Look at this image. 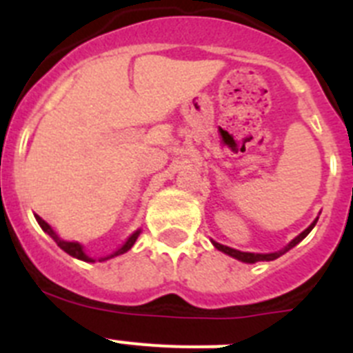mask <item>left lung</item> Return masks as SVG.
<instances>
[{
	"mask_svg": "<svg viewBox=\"0 0 353 353\" xmlns=\"http://www.w3.org/2000/svg\"><path fill=\"white\" fill-rule=\"evenodd\" d=\"M316 221H318V219H316ZM316 221H314V223L311 224V226L307 228V230H304V232H302L301 235H299V236H295V239H293L292 242H290V244L286 245L285 249H283V251L270 252V254H258V252H242V251H236V249L228 248V245L217 244V242H212V244H214L215 248L219 249V251L226 252V254H230V256L236 258V260H240V261H245V263H254V261H272V260H276V258H279V256H281V254H285V252L288 251V249H292L293 245H297L299 242H301V240L304 239V236L307 235V233H310L311 230H313V228H314V224H316Z\"/></svg>",
	"mask_w": 353,
	"mask_h": 353,
	"instance_id": "left-lung-1",
	"label": "left lung"
}]
</instances>
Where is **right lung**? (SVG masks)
<instances>
[{"label":"right lung","instance_id":"obj_1","mask_svg":"<svg viewBox=\"0 0 353 353\" xmlns=\"http://www.w3.org/2000/svg\"><path fill=\"white\" fill-rule=\"evenodd\" d=\"M35 217H37V221H39L40 228H42L43 232L48 233V235H51V236H52V240H54L56 244L60 245V248L63 249L65 252H68V254H70V256L77 258V260H84V261H93L92 258H88V256H86V254H84V251H83V248H81V244H77V242H65V240H61L60 236H58V235H56L54 232H52V228L49 226V224L46 223V221H43V219H40L39 215H35ZM139 233H141V230H138V232H136V233H132V235L129 236V240H127L125 244L121 245V248L118 249L117 252H113V254H111V256H109V258L118 256V254H123V252H127V251H129V249L132 248V245H134V242H136V239H138V236H139Z\"/></svg>","mask_w":353,"mask_h":353}]
</instances>
